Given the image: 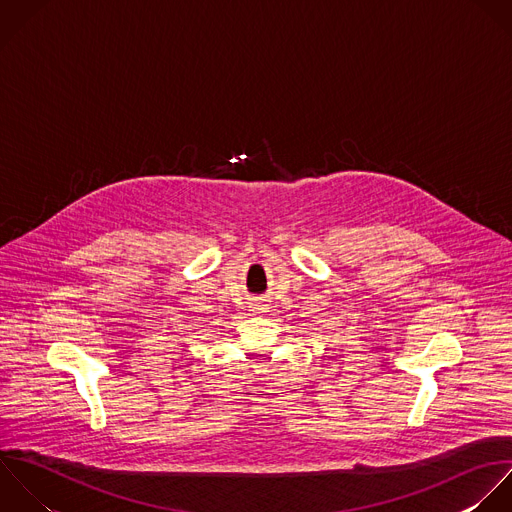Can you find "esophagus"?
Instances as JSON below:
<instances>
[{
    "mask_svg": "<svg viewBox=\"0 0 512 512\" xmlns=\"http://www.w3.org/2000/svg\"><path fill=\"white\" fill-rule=\"evenodd\" d=\"M253 311H257V313H259V311H263V307H261V305H257V307H253Z\"/></svg>",
    "mask_w": 512,
    "mask_h": 512,
    "instance_id": "esophagus-1",
    "label": "esophagus"
}]
</instances>
